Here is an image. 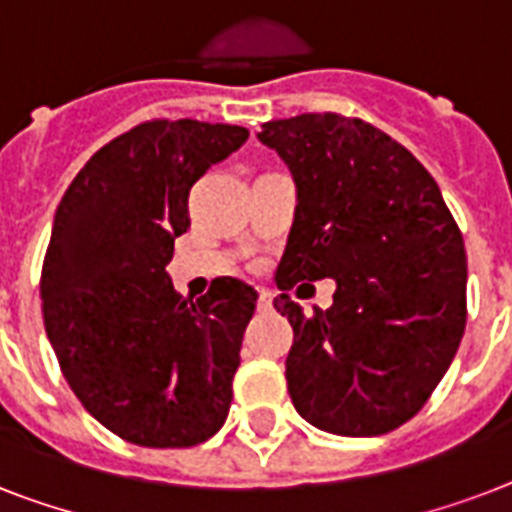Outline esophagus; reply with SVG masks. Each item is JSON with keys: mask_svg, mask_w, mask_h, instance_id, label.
<instances>
[{"mask_svg": "<svg viewBox=\"0 0 512 512\" xmlns=\"http://www.w3.org/2000/svg\"><path fill=\"white\" fill-rule=\"evenodd\" d=\"M273 308V292L271 289H260L257 292V311H271Z\"/></svg>", "mask_w": 512, "mask_h": 512, "instance_id": "obj_1", "label": "esophagus"}]
</instances>
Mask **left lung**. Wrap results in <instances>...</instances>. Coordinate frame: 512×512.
I'll return each mask as SVG.
<instances>
[{
  "instance_id": "left-lung-1",
  "label": "left lung",
  "mask_w": 512,
  "mask_h": 512,
  "mask_svg": "<svg viewBox=\"0 0 512 512\" xmlns=\"http://www.w3.org/2000/svg\"><path fill=\"white\" fill-rule=\"evenodd\" d=\"M257 140L284 159L297 188L273 300L295 329L292 404L335 436L396 430L460 348L468 316L460 228L430 172L361 119H273ZM319 278L336 279V303L305 314L286 292Z\"/></svg>"
}]
</instances>
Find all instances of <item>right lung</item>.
Returning a JSON list of instances; mask_svg holds the SVG:
<instances>
[{
  "mask_svg": "<svg viewBox=\"0 0 512 512\" xmlns=\"http://www.w3.org/2000/svg\"><path fill=\"white\" fill-rule=\"evenodd\" d=\"M247 138L236 124H138L100 148L58 204L44 329L84 409L130 444L196 446L228 417L257 292L223 276L191 300L164 268L191 225V185Z\"/></svg>",
  "mask_w": 512,
  "mask_h": 512,
  "instance_id": "1",
  "label": "right lung"
}]
</instances>
